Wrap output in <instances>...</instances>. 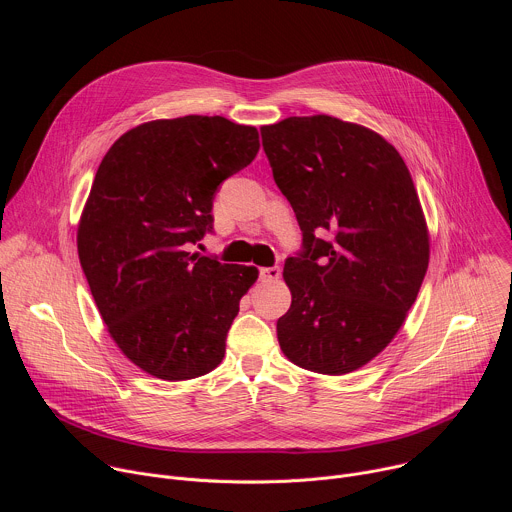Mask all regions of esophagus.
Listing matches in <instances>:
<instances>
[{
	"label": "esophagus",
	"mask_w": 512,
	"mask_h": 512,
	"mask_svg": "<svg viewBox=\"0 0 512 512\" xmlns=\"http://www.w3.org/2000/svg\"><path fill=\"white\" fill-rule=\"evenodd\" d=\"M279 275H281V269L275 265V267H261L259 269V279L261 281H275V279H279Z\"/></svg>",
	"instance_id": "34e87169"
}]
</instances>
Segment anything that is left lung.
<instances>
[{
    "instance_id": "left-lung-1",
    "label": "left lung",
    "mask_w": 512,
    "mask_h": 512,
    "mask_svg": "<svg viewBox=\"0 0 512 512\" xmlns=\"http://www.w3.org/2000/svg\"><path fill=\"white\" fill-rule=\"evenodd\" d=\"M261 139L304 235L283 267L291 306L277 320L279 346L306 371L352 373L395 338L427 271L411 174L383 135L330 115L263 125Z\"/></svg>"
}]
</instances>
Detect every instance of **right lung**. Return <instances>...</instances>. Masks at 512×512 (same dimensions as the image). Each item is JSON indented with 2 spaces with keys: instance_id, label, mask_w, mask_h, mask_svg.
I'll return each instance as SVG.
<instances>
[{
  "instance_id": "right-lung-1",
  "label": "right lung",
  "mask_w": 512,
  "mask_h": 512,
  "mask_svg": "<svg viewBox=\"0 0 512 512\" xmlns=\"http://www.w3.org/2000/svg\"><path fill=\"white\" fill-rule=\"evenodd\" d=\"M259 152L251 125L221 115L156 119L105 154L81 214V267L121 352L152 377L196 379L221 364L257 267L186 247L212 231V200Z\"/></svg>"
}]
</instances>
